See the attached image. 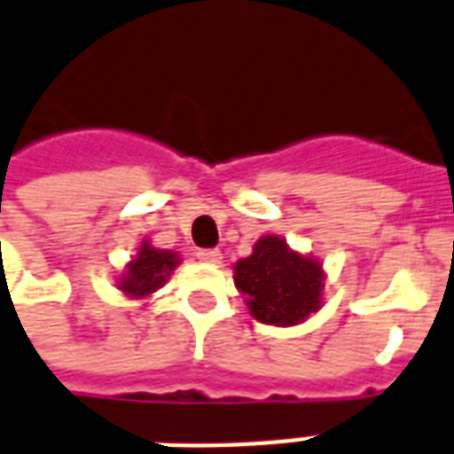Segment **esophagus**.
<instances>
[{"mask_svg":"<svg viewBox=\"0 0 454 454\" xmlns=\"http://www.w3.org/2000/svg\"><path fill=\"white\" fill-rule=\"evenodd\" d=\"M197 259H200V262H207V264H219L221 252L219 250H200L197 252Z\"/></svg>","mask_w":454,"mask_h":454,"instance_id":"esophagus-1","label":"esophagus"}]
</instances>
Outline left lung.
I'll return each mask as SVG.
<instances>
[{
	"mask_svg": "<svg viewBox=\"0 0 454 454\" xmlns=\"http://www.w3.org/2000/svg\"><path fill=\"white\" fill-rule=\"evenodd\" d=\"M321 264L293 252L276 235L254 245L235 264V286L247 297L250 314L262 324L293 326L321 307Z\"/></svg>",
	"mask_w": 454,
	"mask_h": 454,
	"instance_id": "left-lung-1",
	"label": "left lung"
}]
</instances>
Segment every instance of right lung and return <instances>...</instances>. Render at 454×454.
I'll return each mask as SVG.
<instances>
[{"label":"right lung","instance_id":"1","mask_svg":"<svg viewBox=\"0 0 454 454\" xmlns=\"http://www.w3.org/2000/svg\"><path fill=\"white\" fill-rule=\"evenodd\" d=\"M176 264H178V257L173 252L154 250L150 245H143L137 257L128 264L126 276L121 278V290L135 297L150 295L159 286H164Z\"/></svg>","mask_w":454,"mask_h":454}]
</instances>
